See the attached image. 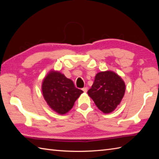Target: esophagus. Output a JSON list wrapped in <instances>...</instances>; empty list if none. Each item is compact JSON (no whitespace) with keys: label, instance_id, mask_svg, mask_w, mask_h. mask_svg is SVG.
<instances>
[{"label":"esophagus","instance_id":"34e87169","mask_svg":"<svg viewBox=\"0 0 159 159\" xmlns=\"http://www.w3.org/2000/svg\"><path fill=\"white\" fill-rule=\"evenodd\" d=\"M82 90L84 92H87V87H83V88L82 89Z\"/></svg>","mask_w":159,"mask_h":159}]
</instances>
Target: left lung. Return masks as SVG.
Listing matches in <instances>:
<instances>
[{
  "label": "left lung",
  "mask_w": 159,
  "mask_h": 159,
  "mask_svg": "<svg viewBox=\"0 0 159 159\" xmlns=\"http://www.w3.org/2000/svg\"><path fill=\"white\" fill-rule=\"evenodd\" d=\"M123 80L111 71L98 73L88 95L98 109L104 113L113 111L122 100L125 93Z\"/></svg>",
  "instance_id": "1"
}]
</instances>
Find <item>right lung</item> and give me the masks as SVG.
<instances>
[{"label": "right lung", "mask_w": 159, "mask_h": 159, "mask_svg": "<svg viewBox=\"0 0 159 159\" xmlns=\"http://www.w3.org/2000/svg\"><path fill=\"white\" fill-rule=\"evenodd\" d=\"M42 89L43 98L50 107L61 115L68 112L83 92L74 86L72 80L54 71L43 79Z\"/></svg>", "instance_id": "1"}]
</instances>
